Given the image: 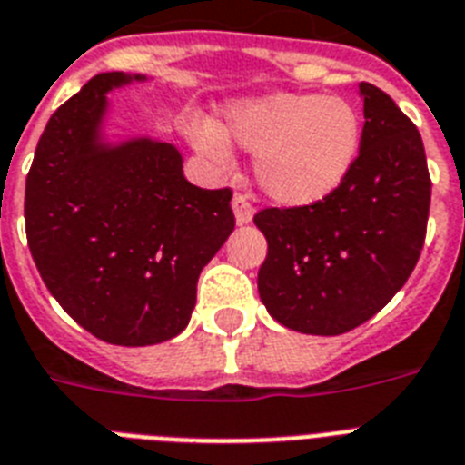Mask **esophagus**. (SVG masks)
I'll return each instance as SVG.
<instances>
[{"instance_id": "esophagus-1", "label": "esophagus", "mask_w": 465, "mask_h": 465, "mask_svg": "<svg viewBox=\"0 0 465 465\" xmlns=\"http://www.w3.org/2000/svg\"><path fill=\"white\" fill-rule=\"evenodd\" d=\"M232 205H233V214H236V222H239V224H248V222L252 220L255 208H252L251 198L245 196V193H236Z\"/></svg>"}]
</instances>
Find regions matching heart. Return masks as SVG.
Returning a JSON list of instances; mask_svg holds the SVG:
<instances>
[{
    "instance_id": "heart-1",
    "label": "heart",
    "mask_w": 465,
    "mask_h": 465,
    "mask_svg": "<svg viewBox=\"0 0 465 465\" xmlns=\"http://www.w3.org/2000/svg\"><path fill=\"white\" fill-rule=\"evenodd\" d=\"M203 155L224 160L229 139L255 155V177L283 205L329 198L352 173L361 146V120L350 101L322 94L279 92L236 101L213 123L186 124Z\"/></svg>"
}]
</instances>
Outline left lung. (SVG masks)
I'll use <instances>...</instances> for the list:
<instances>
[{
	"mask_svg": "<svg viewBox=\"0 0 465 465\" xmlns=\"http://www.w3.org/2000/svg\"><path fill=\"white\" fill-rule=\"evenodd\" d=\"M364 96L361 146L329 198L252 217L267 239L257 291L286 329L341 335L383 310L423 251L430 174L416 124L383 89Z\"/></svg>",
	"mask_w": 465,
	"mask_h": 465,
	"instance_id": "left-lung-1",
	"label": "left lung"
}]
</instances>
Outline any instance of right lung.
Wrapping results in <instances>:
<instances>
[{"instance_id": "add662e5", "label": "right lung", "mask_w": 465, "mask_h": 465, "mask_svg": "<svg viewBox=\"0 0 465 465\" xmlns=\"http://www.w3.org/2000/svg\"><path fill=\"white\" fill-rule=\"evenodd\" d=\"M142 75L99 73L54 113L25 179V233L45 286L82 329L142 347L186 329L201 269L236 220L232 189L186 182L173 143L101 142L106 94Z\"/></svg>"}]
</instances>
